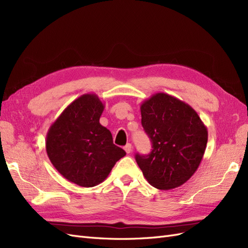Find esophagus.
I'll return each mask as SVG.
<instances>
[{
    "label": "esophagus",
    "mask_w": 248,
    "mask_h": 248,
    "mask_svg": "<svg viewBox=\"0 0 248 248\" xmlns=\"http://www.w3.org/2000/svg\"><path fill=\"white\" fill-rule=\"evenodd\" d=\"M124 150H125V151H126V153H131V151H132V145L131 144H129V142H128V144H127L125 147H124Z\"/></svg>",
    "instance_id": "34e87169"
}]
</instances>
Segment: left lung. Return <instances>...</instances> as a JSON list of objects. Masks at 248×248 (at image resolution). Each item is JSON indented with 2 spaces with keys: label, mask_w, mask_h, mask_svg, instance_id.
I'll use <instances>...</instances> for the list:
<instances>
[{
  "label": "left lung",
  "mask_w": 248,
  "mask_h": 248,
  "mask_svg": "<svg viewBox=\"0 0 248 248\" xmlns=\"http://www.w3.org/2000/svg\"><path fill=\"white\" fill-rule=\"evenodd\" d=\"M141 125L152 141L148 155H136L147 181L168 190L181 186L196 172L204 156L207 127L189 104L156 93L140 106Z\"/></svg>",
  "instance_id": "obj_1"
}]
</instances>
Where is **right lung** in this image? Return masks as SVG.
Returning a JSON list of instances; mask_svg holds the SVG:
<instances>
[{
	"mask_svg": "<svg viewBox=\"0 0 248 248\" xmlns=\"http://www.w3.org/2000/svg\"><path fill=\"white\" fill-rule=\"evenodd\" d=\"M103 109L96 94L81 95L63 110L46 134V153L52 166L81 187L103 182L126 155L114 145L110 131L99 123Z\"/></svg>",
	"mask_w": 248,
	"mask_h": 248,
	"instance_id": "right-lung-1",
	"label": "right lung"
}]
</instances>
